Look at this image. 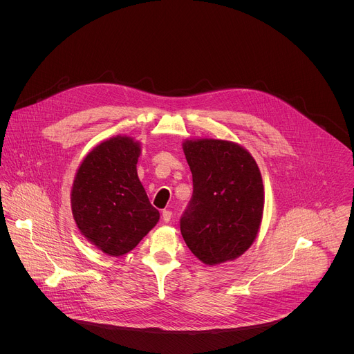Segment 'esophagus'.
Segmentation results:
<instances>
[{"label":"esophagus","instance_id":"esophagus-1","mask_svg":"<svg viewBox=\"0 0 354 354\" xmlns=\"http://www.w3.org/2000/svg\"><path fill=\"white\" fill-rule=\"evenodd\" d=\"M162 219H163L165 222H170V219H171V211L163 209V212H162Z\"/></svg>","mask_w":354,"mask_h":354}]
</instances>
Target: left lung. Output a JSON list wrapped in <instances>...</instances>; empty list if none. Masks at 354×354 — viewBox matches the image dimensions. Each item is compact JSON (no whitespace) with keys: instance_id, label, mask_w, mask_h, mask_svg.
I'll use <instances>...</instances> for the list:
<instances>
[{"instance_id":"1","label":"left lung","mask_w":354,"mask_h":354,"mask_svg":"<svg viewBox=\"0 0 354 354\" xmlns=\"http://www.w3.org/2000/svg\"><path fill=\"white\" fill-rule=\"evenodd\" d=\"M194 194L180 229L201 261L216 266L248 251L260 229L264 188L252 155L219 139L185 140Z\"/></svg>"}]
</instances>
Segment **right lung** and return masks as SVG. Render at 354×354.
<instances>
[{"instance_id": "obj_1", "label": "right lung", "mask_w": 354, "mask_h": 354, "mask_svg": "<svg viewBox=\"0 0 354 354\" xmlns=\"http://www.w3.org/2000/svg\"><path fill=\"white\" fill-rule=\"evenodd\" d=\"M140 152L133 138H110L86 155L73 180V219L80 233L109 256L132 251L159 221L138 177Z\"/></svg>"}]
</instances>
